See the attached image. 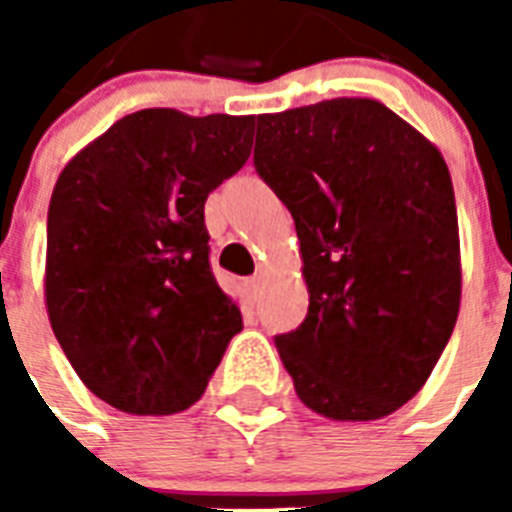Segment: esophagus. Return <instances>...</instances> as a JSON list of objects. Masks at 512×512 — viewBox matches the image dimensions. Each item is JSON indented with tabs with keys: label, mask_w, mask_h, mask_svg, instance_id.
<instances>
[{
	"label": "esophagus",
	"mask_w": 512,
	"mask_h": 512,
	"mask_svg": "<svg viewBox=\"0 0 512 512\" xmlns=\"http://www.w3.org/2000/svg\"><path fill=\"white\" fill-rule=\"evenodd\" d=\"M260 279H247L244 281V295L249 297V303H257L260 300Z\"/></svg>",
	"instance_id": "esophagus-1"
}]
</instances>
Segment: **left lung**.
Segmentation results:
<instances>
[{"label": "left lung", "mask_w": 512, "mask_h": 512, "mask_svg": "<svg viewBox=\"0 0 512 512\" xmlns=\"http://www.w3.org/2000/svg\"><path fill=\"white\" fill-rule=\"evenodd\" d=\"M255 170L295 217L308 316L276 335L300 401L366 422L404 406L438 364L460 313L449 167L369 98L257 116Z\"/></svg>", "instance_id": "1"}]
</instances>
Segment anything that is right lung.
<instances>
[{"instance_id":"obj_1","label":"right lung","mask_w":512,"mask_h":512,"mask_svg":"<svg viewBox=\"0 0 512 512\" xmlns=\"http://www.w3.org/2000/svg\"><path fill=\"white\" fill-rule=\"evenodd\" d=\"M255 116L146 108L60 172L47 212V316L79 380L127 414L207 390L241 311L209 268L204 201L244 167Z\"/></svg>"}]
</instances>
